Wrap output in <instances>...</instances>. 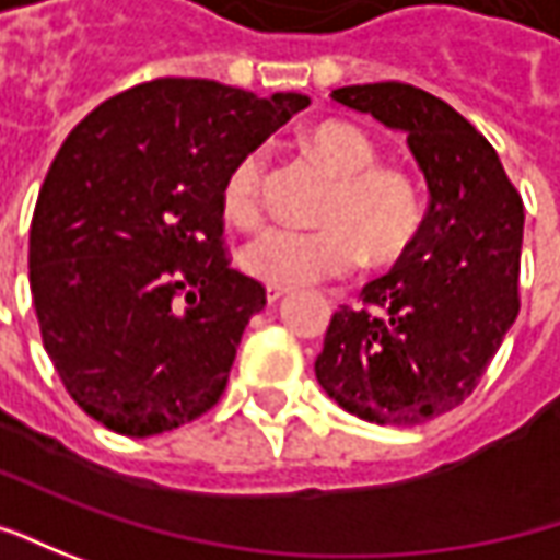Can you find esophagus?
<instances>
[{
  "label": "esophagus",
  "mask_w": 560,
  "mask_h": 560,
  "mask_svg": "<svg viewBox=\"0 0 560 560\" xmlns=\"http://www.w3.org/2000/svg\"><path fill=\"white\" fill-rule=\"evenodd\" d=\"M284 294H291V288H284V284H266V300H269V303H276V300H281Z\"/></svg>",
  "instance_id": "34e87169"
}]
</instances>
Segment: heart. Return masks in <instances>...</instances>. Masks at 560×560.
<instances>
[{
    "mask_svg": "<svg viewBox=\"0 0 560 560\" xmlns=\"http://www.w3.org/2000/svg\"><path fill=\"white\" fill-rule=\"evenodd\" d=\"M306 151L335 179L318 207L316 229L272 225L238 250L250 279L298 288L353 272L362 257L377 266L396 262L418 238L424 222L421 188L399 166L377 164L375 142L353 124L313 126ZM266 151L250 148L222 179V210L238 225L262 220Z\"/></svg>",
    "mask_w": 560,
    "mask_h": 560,
    "instance_id": "heart-1",
    "label": "heart"
}]
</instances>
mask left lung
Instances as JSON below:
<instances>
[{"mask_svg": "<svg viewBox=\"0 0 560 560\" xmlns=\"http://www.w3.org/2000/svg\"><path fill=\"white\" fill-rule=\"evenodd\" d=\"M331 98L406 132L431 203L362 306L331 316L316 377L350 415L412 428L474 394L517 318L524 201L495 148L431 92L387 80Z\"/></svg>", "mask_w": 560, "mask_h": 560, "instance_id": "left-lung-1", "label": "left lung"}]
</instances>
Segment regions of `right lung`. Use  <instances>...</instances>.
Here are the masks:
<instances>
[{
  "mask_svg": "<svg viewBox=\"0 0 560 560\" xmlns=\"http://www.w3.org/2000/svg\"><path fill=\"white\" fill-rule=\"evenodd\" d=\"M310 105L161 77L70 129L30 222V294L73 402L154 436L220 402L260 281L232 269L222 179Z\"/></svg>",
  "mask_w": 560,
  "mask_h": 560,
  "instance_id": "right-lung-1",
  "label": "right lung"
}]
</instances>
